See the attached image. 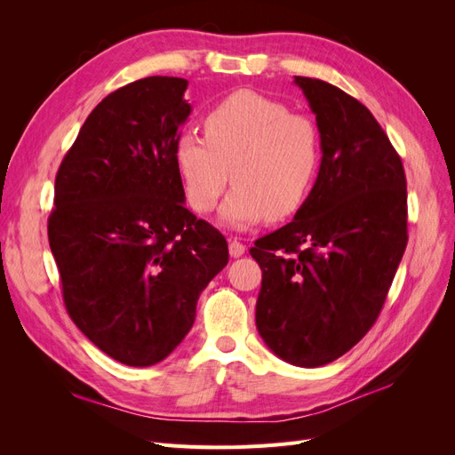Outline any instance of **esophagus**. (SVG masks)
I'll list each match as a JSON object with an SVG mask.
<instances>
[{"instance_id":"1","label":"esophagus","mask_w":455,"mask_h":455,"mask_svg":"<svg viewBox=\"0 0 455 455\" xmlns=\"http://www.w3.org/2000/svg\"><path fill=\"white\" fill-rule=\"evenodd\" d=\"M244 252H246V246L241 241L229 239V254H231V258H241Z\"/></svg>"}]
</instances>
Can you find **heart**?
I'll return each instance as SVG.
<instances>
[{
    "instance_id": "obj_1",
    "label": "heart",
    "mask_w": 455,
    "mask_h": 455,
    "mask_svg": "<svg viewBox=\"0 0 455 455\" xmlns=\"http://www.w3.org/2000/svg\"><path fill=\"white\" fill-rule=\"evenodd\" d=\"M204 139L182 132L174 161L189 204L212 211L229 180H235L220 206V222L246 229L261 218L283 220L307 199L321 163L315 123L291 114L284 104L252 91L228 96L204 117Z\"/></svg>"
}]
</instances>
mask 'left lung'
Returning <instances> with one entry per match:
<instances>
[{"label": "left lung", "mask_w": 455, "mask_h": 455, "mask_svg": "<svg viewBox=\"0 0 455 455\" xmlns=\"http://www.w3.org/2000/svg\"><path fill=\"white\" fill-rule=\"evenodd\" d=\"M294 84L315 114L323 157L292 222L251 249L261 267L256 328L279 359L316 368L378 319L408 241L406 176L366 106L321 79Z\"/></svg>", "instance_id": "8db88e82"}]
</instances>
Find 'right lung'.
I'll use <instances>...</instances> for the list:
<instances>
[{"instance_id": "1", "label": "right lung", "mask_w": 455, "mask_h": 455, "mask_svg": "<svg viewBox=\"0 0 455 455\" xmlns=\"http://www.w3.org/2000/svg\"><path fill=\"white\" fill-rule=\"evenodd\" d=\"M182 77L108 94L54 180L49 244L76 326L127 366L157 364L194 326L229 259L222 233L186 209L174 144L191 114Z\"/></svg>"}]
</instances>
